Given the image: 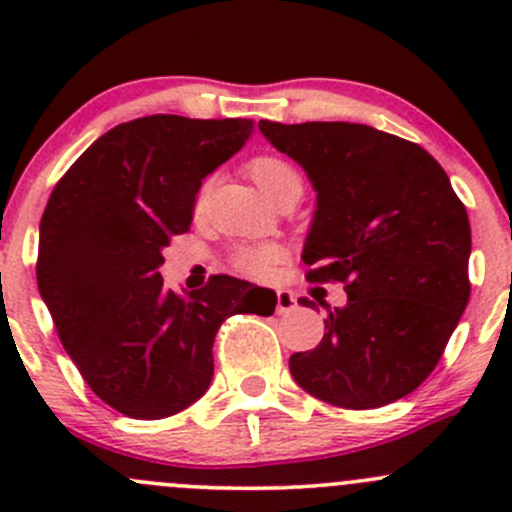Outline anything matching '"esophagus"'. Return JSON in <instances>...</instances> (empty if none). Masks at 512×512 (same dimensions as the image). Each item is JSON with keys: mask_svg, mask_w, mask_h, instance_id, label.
Wrapping results in <instances>:
<instances>
[{"mask_svg": "<svg viewBox=\"0 0 512 512\" xmlns=\"http://www.w3.org/2000/svg\"><path fill=\"white\" fill-rule=\"evenodd\" d=\"M297 309V299L289 289H277V314H289Z\"/></svg>", "mask_w": 512, "mask_h": 512, "instance_id": "esophagus-1", "label": "esophagus"}]
</instances>
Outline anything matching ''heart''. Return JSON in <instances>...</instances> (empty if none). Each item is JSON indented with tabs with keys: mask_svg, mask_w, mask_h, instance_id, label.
<instances>
[{
	"mask_svg": "<svg viewBox=\"0 0 512 512\" xmlns=\"http://www.w3.org/2000/svg\"><path fill=\"white\" fill-rule=\"evenodd\" d=\"M247 173L255 180L257 188L272 198L277 190L287 188L292 183H302L297 168L292 163H287L285 158L277 156H257L247 163ZM205 195H208V188H200L198 195H195V210H203ZM285 257V250L275 242H262V245H240L235 252H232L230 262L237 272L247 277H255V280H262L272 272V267Z\"/></svg>",
	"mask_w": 512,
	"mask_h": 512,
	"instance_id": "heart-1",
	"label": "heart"
}]
</instances>
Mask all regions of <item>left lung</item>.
Instances as JSON below:
<instances>
[{
	"mask_svg": "<svg viewBox=\"0 0 512 512\" xmlns=\"http://www.w3.org/2000/svg\"><path fill=\"white\" fill-rule=\"evenodd\" d=\"M260 131L317 190L307 280L347 292L327 309L322 342L289 356L294 381L342 409L404 399L436 369L471 297L466 205L431 153L364 123L260 121Z\"/></svg>",
	"mask_w": 512,
	"mask_h": 512,
	"instance_id": "left-lung-1",
	"label": "left lung"
}]
</instances>
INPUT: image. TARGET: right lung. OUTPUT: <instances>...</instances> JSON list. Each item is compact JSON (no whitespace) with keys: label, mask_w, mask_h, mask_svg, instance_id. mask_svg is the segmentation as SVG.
Segmentation results:
<instances>
[{"label":"right lung","mask_w":512,"mask_h":512,"mask_svg":"<svg viewBox=\"0 0 512 512\" xmlns=\"http://www.w3.org/2000/svg\"><path fill=\"white\" fill-rule=\"evenodd\" d=\"M250 136L247 118L143 116L103 133L51 190L36 285L76 369L118 414L188 409L213 379L220 324L275 312L272 289L213 275L175 294L158 272L170 237L190 230L205 175Z\"/></svg>","instance_id":"1"}]
</instances>
